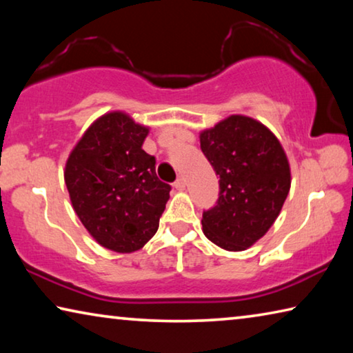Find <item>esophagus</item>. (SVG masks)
Returning <instances> with one entry per match:
<instances>
[{
    "label": "esophagus",
    "instance_id": "1",
    "mask_svg": "<svg viewBox=\"0 0 353 353\" xmlns=\"http://www.w3.org/2000/svg\"><path fill=\"white\" fill-rule=\"evenodd\" d=\"M185 187H187V181H185V177H179L177 181L174 182V188L176 190H185Z\"/></svg>",
    "mask_w": 353,
    "mask_h": 353
}]
</instances>
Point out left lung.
Wrapping results in <instances>:
<instances>
[{
  "label": "left lung",
  "instance_id": "left-lung-1",
  "mask_svg": "<svg viewBox=\"0 0 353 353\" xmlns=\"http://www.w3.org/2000/svg\"><path fill=\"white\" fill-rule=\"evenodd\" d=\"M199 140L219 176V198L202 214V230L221 249L246 250L282 210L291 187L288 157L277 137L246 115L227 117Z\"/></svg>",
  "mask_w": 353,
  "mask_h": 353
}]
</instances>
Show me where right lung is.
I'll list each match as a JSON object with an SVG mask.
<instances>
[{"label":"right lung","instance_id":"obj_1","mask_svg":"<svg viewBox=\"0 0 353 353\" xmlns=\"http://www.w3.org/2000/svg\"><path fill=\"white\" fill-rule=\"evenodd\" d=\"M149 128L126 112L104 113L90 124L65 163V185L77 218L94 241L118 254L141 249L159 229L170 199L143 151Z\"/></svg>","mask_w":353,"mask_h":353}]
</instances>
